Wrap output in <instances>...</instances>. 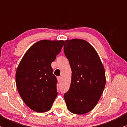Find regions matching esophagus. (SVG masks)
Instances as JSON below:
<instances>
[{
  "label": "esophagus",
  "instance_id": "1",
  "mask_svg": "<svg viewBox=\"0 0 127 127\" xmlns=\"http://www.w3.org/2000/svg\"><path fill=\"white\" fill-rule=\"evenodd\" d=\"M57 80H58V81H59V82H60L61 81H62V78H61L60 76H58L57 77Z\"/></svg>",
  "mask_w": 127,
  "mask_h": 127
}]
</instances>
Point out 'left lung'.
<instances>
[{
  "label": "left lung",
  "instance_id": "obj_1",
  "mask_svg": "<svg viewBox=\"0 0 127 127\" xmlns=\"http://www.w3.org/2000/svg\"><path fill=\"white\" fill-rule=\"evenodd\" d=\"M64 52L72 69L70 88L64 94L67 107L73 113L85 114L95 107L104 90V67L96 51L85 40H66Z\"/></svg>",
  "mask_w": 127,
  "mask_h": 127
}]
</instances>
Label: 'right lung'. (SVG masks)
Instances as JSON below:
<instances>
[{"label":"right lung","instance_id":"add662e5","mask_svg":"<svg viewBox=\"0 0 127 127\" xmlns=\"http://www.w3.org/2000/svg\"><path fill=\"white\" fill-rule=\"evenodd\" d=\"M64 40H42L28 49L19 64L15 79L17 90L28 107L36 112L49 110L58 93L51 63Z\"/></svg>","mask_w":127,"mask_h":127}]
</instances>
